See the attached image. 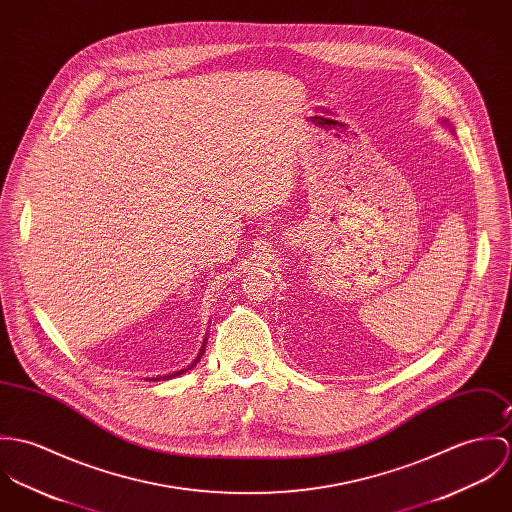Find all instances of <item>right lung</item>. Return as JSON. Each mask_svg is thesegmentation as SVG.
I'll list each match as a JSON object with an SVG mask.
<instances>
[{
    "label": "right lung",
    "instance_id": "obj_1",
    "mask_svg": "<svg viewBox=\"0 0 512 512\" xmlns=\"http://www.w3.org/2000/svg\"><path fill=\"white\" fill-rule=\"evenodd\" d=\"M204 349H206V340H204V345H202V349H200V353H198V357H196V359H194V361H192V363H190V365H188V367H186V369H182V371H178V373H171V375H167V377H163V379H171V377H178V375H182V373H186V371H188V369H192V367H194V365H196V363H198V361H200V357H202V353H204ZM159 379H161V377H159ZM159 379H153V381H159Z\"/></svg>",
    "mask_w": 512,
    "mask_h": 512
}]
</instances>
